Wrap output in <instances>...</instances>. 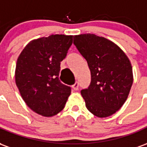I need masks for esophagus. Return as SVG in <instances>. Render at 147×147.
<instances>
[{
    "instance_id": "obj_1",
    "label": "esophagus",
    "mask_w": 147,
    "mask_h": 147,
    "mask_svg": "<svg viewBox=\"0 0 147 147\" xmlns=\"http://www.w3.org/2000/svg\"><path fill=\"white\" fill-rule=\"evenodd\" d=\"M72 88H73L74 90H78V88H79V83L77 81L72 85Z\"/></svg>"
}]
</instances>
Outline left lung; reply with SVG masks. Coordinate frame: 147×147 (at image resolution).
Returning <instances> with one entry per match:
<instances>
[{
    "mask_svg": "<svg viewBox=\"0 0 147 147\" xmlns=\"http://www.w3.org/2000/svg\"><path fill=\"white\" fill-rule=\"evenodd\" d=\"M74 44L91 74L90 86L81 90L86 109L96 117H109L122 107L132 86L129 59L117 44L94 34L75 35Z\"/></svg>",
    "mask_w": 147,
    "mask_h": 147,
    "instance_id": "left-lung-1",
    "label": "left lung"
}]
</instances>
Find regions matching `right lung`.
Instances as JSON below:
<instances>
[{
    "label": "right lung",
    "instance_id": "right-lung-1",
    "mask_svg": "<svg viewBox=\"0 0 147 147\" xmlns=\"http://www.w3.org/2000/svg\"><path fill=\"white\" fill-rule=\"evenodd\" d=\"M72 35L52 34L30 41L19 56L16 84L27 106L43 117L60 113L71 94L61 83V62L72 44Z\"/></svg>",
    "mask_w": 147,
    "mask_h": 147
}]
</instances>
